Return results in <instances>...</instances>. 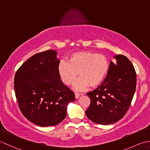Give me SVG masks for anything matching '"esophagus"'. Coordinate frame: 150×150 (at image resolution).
<instances>
[{
  "label": "esophagus",
  "instance_id": "obj_1",
  "mask_svg": "<svg viewBox=\"0 0 150 150\" xmlns=\"http://www.w3.org/2000/svg\"><path fill=\"white\" fill-rule=\"evenodd\" d=\"M80 95H81V94H79V93H75V98H76V99H78Z\"/></svg>",
  "mask_w": 150,
  "mask_h": 150
}]
</instances>
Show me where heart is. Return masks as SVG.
<instances>
[{
	"label": "heart",
	"mask_w": 150,
	"mask_h": 150,
	"mask_svg": "<svg viewBox=\"0 0 150 150\" xmlns=\"http://www.w3.org/2000/svg\"><path fill=\"white\" fill-rule=\"evenodd\" d=\"M109 58L105 55L91 51L75 52L67 57V63L61 62L57 66L58 76L65 85H71L78 76L73 87L81 91L88 87L96 88L102 85L108 75Z\"/></svg>",
	"instance_id": "1"
}]
</instances>
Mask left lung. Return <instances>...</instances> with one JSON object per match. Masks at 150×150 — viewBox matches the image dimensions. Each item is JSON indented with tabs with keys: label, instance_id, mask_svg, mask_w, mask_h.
I'll use <instances>...</instances> for the list:
<instances>
[{
	"label": "left lung",
	"instance_id": "1",
	"mask_svg": "<svg viewBox=\"0 0 150 150\" xmlns=\"http://www.w3.org/2000/svg\"><path fill=\"white\" fill-rule=\"evenodd\" d=\"M116 62H110L108 75L103 83L87 95L91 104L87 117L94 123H115L126 115L136 89L137 75L127 57L117 55Z\"/></svg>",
	"mask_w": 150,
	"mask_h": 150
}]
</instances>
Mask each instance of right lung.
<instances>
[{"mask_svg":"<svg viewBox=\"0 0 150 150\" xmlns=\"http://www.w3.org/2000/svg\"><path fill=\"white\" fill-rule=\"evenodd\" d=\"M60 61L52 50L35 54L15 75L14 90L21 112L39 126H53L67 116L68 103L74 93L61 81L57 73Z\"/></svg>","mask_w":150,"mask_h":150,"instance_id":"add662e5","label":"right lung"}]
</instances>
